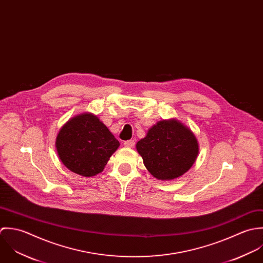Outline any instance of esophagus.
I'll use <instances>...</instances> for the list:
<instances>
[{
  "label": "esophagus",
  "mask_w": 263,
  "mask_h": 263,
  "mask_svg": "<svg viewBox=\"0 0 263 263\" xmlns=\"http://www.w3.org/2000/svg\"><path fill=\"white\" fill-rule=\"evenodd\" d=\"M134 145H135V141L134 140L124 141V146H126V147H134Z\"/></svg>",
  "instance_id": "obj_1"
}]
</instances>
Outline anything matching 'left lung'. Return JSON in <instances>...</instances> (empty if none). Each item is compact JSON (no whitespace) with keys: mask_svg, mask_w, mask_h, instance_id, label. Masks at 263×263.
<instances>
[{"mask_svg":"<svg viewBox=\"0 0 263 263\" xmlns=\"http://www.w3.org/2000/svg\"><path fill=\"white\" fill-rule=\"evenodd\" d=\"M148 172L159 180H173L185 174L198 155L196 137L176 120L160 121L136 144Z\"/></svg>","mask_w":263,"mask_h":263,"instance_id":"obj_1","label":"left lung"}]
</instances>
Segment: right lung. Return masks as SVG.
Returning <instances> with one entry per match:
<instances>
[{
    "mask_svg": "<svg viewBox=\"0 0 263 263\" xmlns=\"http://www.w3.org/2000/svg\"><path fill=\"white\" fill-rule=\"evenodd\" d=\"M119 145L105 124L91 114H82L68 121L55 140L62 162L84 177L101 173Z\"/></svg>",
    "mask_w": 263,
    "mask_h": 263,
    "instance_id": "1",
    "label": "right lung"
}]
</instances>
